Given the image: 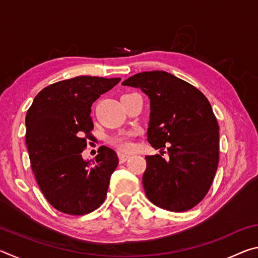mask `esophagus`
<instances>
[{
  "mask_svg": "<svg viewBox=\"0 0 258 258\" xmlns=\"http://www.w3.org/2000/svg\"><path fill=\"white\" fill-rule=\"evenodd\" d=\"M118 158H119V163L123 164L130 158V156L126 155V154H123V152H118Z\"/></svg>",
  "mask_w": 258,
  "mask_h": 258,
  "instance_id": "1",
  "label": "esophagus"
}]
</instances>
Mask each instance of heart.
<instances>
[{
    "instance_id": "obj_1",
    "label": "heart",
    "mask_w": 258,
    "mask_h": 258,
    "mask_svg": "<svg viewBox=\"0 0 258 258\" xmlns=\"http://www.w3.org/2000/svg\"><path fill=\"white\" fill-rule=\"evenodd\" d=\"M110 142L113 146L118 147L121 150H130L131 149V143L128 141V138L124 137V135H116V137H112L110 139Z\"/></svg>"
}]
</instances>
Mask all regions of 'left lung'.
Instances as JSON below:
<instances>
[{
    "label": "left lung",
    "mask_w": 258,
    "mask_h": 258,
    "mask_svg": "<svg viewBox=\"0 0 258 258\" xmlns=\"http://www.w3.org/2000/svg\"><path fill=\"white\" fill-rule=\"evenodd\" d=\"M121 84L149 97L148 142L161 151L168 147L167 160L161 152L146 157L148 199L171 212L189 211L207 195L218 166L220 134L211 103L197 87L163 71L139 73Z\"/></svg>",
    "instance_id": "left-lung-1"
}]
</instances>
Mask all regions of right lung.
Masks as SVG:
<instances>
[{"mask_svg":"<svg viewBox=\"0 0 258 258\" xmlns=\"http://www.w3.org/2000/svg\"><path fill=\"white\" fill-rule=\"evenodd\" d=\"M120 78L78 76L35 97L26 115V145L35 178L47 202L68 215H85L106 199L116 152L100 147L93 161L82 152L93 130L91 107Z\"/></svg>","mask_w":258,"mask_h":258,"instance_id":"1","label":"right lung"}]
</instances>
